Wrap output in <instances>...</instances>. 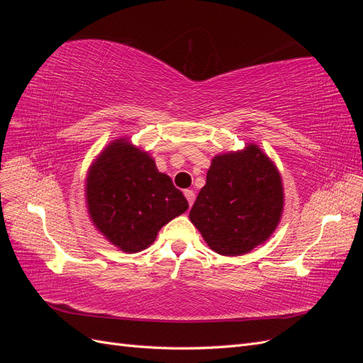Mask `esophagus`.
I'll list each match as a JSON object with an SVG mask.
<instances>
[{
	"mask_svg": "<svg viewBox=\"0 0 363 363\" xmlns=\"http://www.w3.org/2000/svg\"><path fill=\"white\" fill-rule=\"evenodd\" d=\"M184 196H186V200H188L189 206L192 207V204H194V201H195V192H194L192 189H186V191H184Z\"/></svg>",
	"mask_w": 363,
	"mask_h": 363,
	"instance_id": "34e87169",
	"label": "esophagus"
}]
</instances>
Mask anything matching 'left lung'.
Here are the masks:
<instances>
[{
	"label": "left lung",
	"mask_w": 363,
	"mask_h": 363,
	"mask_svg": "<svg viewBox=\"0 0 363 363\" xmlns=\"http://www.w3.org/2000/svg\"><path fill=\"white\" fill-rule=\"evenodd\" d=\"M281 212L280 174L251 144L212 160L189 218L215 252L240 256L265 242Z\"/></svg>",
	"instance_id": "left-lung-1"
}]
</instances>
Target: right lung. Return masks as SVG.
<instances>
[{
    "instance_id": "obj_1",
    "label": "right lung",
    "mask_w": 363,
    "mask_h": 363,
    "mask_svg": "<svg viewBox=\"0 0 363 363\" xmlns=\"http://www.w3.org/2000/svg\"><path fill=\"white\" fill-rule=\"evenodd\" d=\"M86 200L95 227L125 252L150 247L159 230L189 207L148 152L124 139L115 140L94 162Z\"/></svg>"
}]
</instances>
